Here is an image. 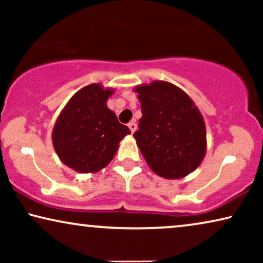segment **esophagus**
Masks as SVG:
<instances>
[{"label":"esophagus","instance_id":"34e87169","mask_svg":"<svg viewBox=\"0 0 263 263\" xmlns=\"http://www.w3.org/2000/svg\"><path fill=\"white\" fill-rule=\"evenodd\" d=\"M128 127H129V129H130L132 133H134L136 130V128H138V125H136L135 122H130V123L128 124Z\"/></svg>","mask_w":263,"mask_h":263}]
</instances>
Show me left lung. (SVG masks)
<instances>
[{
	"mask_svg": "<svg viewBox=\"0 0 263 263\" xmlns=\"http://www.w3.org/2000/svg\"><path fill=\"white\" fill-rule=\"evenodd\" d=\"M134 91L142 111L134 138L151 170L166 179L196 170L207 140L203 117L192 98L167 81L139 85Z\"/></svg>",
	"mask_w": 263,
	"mask_h": 263,
	"instance_id": "8db88e82",
	"label": "left lung"
}]
</instances>
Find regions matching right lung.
Here are the masks:
<instances>
[{
    "label": "right lung",
    "mask_w": 263,
    "mask_h": 263,
    "mask_svg": "<svg viewBox=\"0 0 263 263\" xmlns=\"http://www.w3.org/2000/svg\"><path fill=\"white\" fill-rule=\"evenodd\" d=\"M115 89L91 84L81 88L61 111L52 145L61 161L80 174H95L112 160L120 141L130 134L106 105Z\"/></svg>",
    "instance_id": "obj_1"
}]
</instances>
